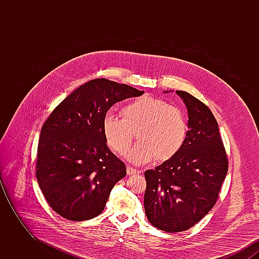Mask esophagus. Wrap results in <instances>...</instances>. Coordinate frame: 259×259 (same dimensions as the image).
I'll list each match as a JSON object with an SVG mask.
<instances>
[{"label": "esophagus", "mask_w": 259, "mask_h": 259, "mask_svg": "<svg viewBox=\"0 0 259 259\" xmlns=\"http://www.w3.org/2000/svg\"><path fill=\"white\" fill-rule=\"evenodd\" d=\"M126 171H127V175H136V174H140V171L139 170H136L134 168H132V167H130V166H128L127 168H126Z\"/></svg>", "instance_id": "34e87169"}]
</instances>
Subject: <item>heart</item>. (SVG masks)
Wrapping results in <instances>:
<instances>
[{
  "label": "heart",
  "instance_id": "b5f03b06",
  "mask_svg": "<svg viewBox=\"0 0 259 259\" xmlns=\"http://www.w3.org/2000/svg\"><path fill=\"white\" fill-rule=\"evenodd\" d=\"M121 115L122 119L108 113L103 120V134L112 150L123 154L137 131L139 142L126 154L134 164H146L156 157L168 160L185 143L187 128L183 112L161 99H135L124 107Z\"/></svg>",
  "mask_w": 259,
  "mask_h": 259
}]
</instances>
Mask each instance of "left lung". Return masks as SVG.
<instances>
[{"mask_svg": "<svg viewBox=\"0 0 259 259\" xmlns=\"http://www.w3.org/2000/svg\"><path fill=\"white\" fill-rule=\"evenodd\" d=\"M176 93L188 112L185 143L172 158L145 172L144 205L148 222L170 233L191 228L209 212L228 171L212 112L191 94L182 90Z\"/></svg>", "mask_w": 259, "mask_h": 259, "instance_id": "obj_1", "label": "left lung"}]
</instances>
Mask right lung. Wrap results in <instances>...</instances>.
<instances>
[{
  "label": "right lung",
  "mask_w": 259,
  "mask_h": 259,
  "mask_svg": "<svg viewBox=\"0 0 259 259\" xmlns=\"http://www.w3.org/2000/svg\"><path fill=\"white\" fill-rule=\"evenodd\" d=\"M144 94L96 78L76 88L50 113L37 146L38 186L54 211L83 222L99 215L126 167L107 146L103 120L115 103Z\"/></svg>",
  "instance_id": "obj_1"
}]
</instances>
